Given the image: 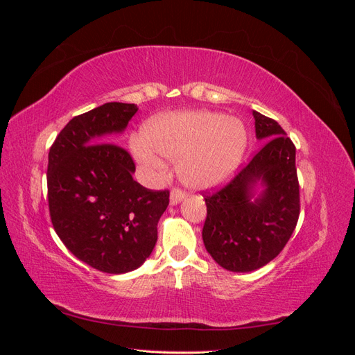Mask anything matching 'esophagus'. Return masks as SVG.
Listing matches in <instances>:
<instances>
[{
  "instance_id": "34e87169",
  "label": "esophagus",
  "mask_w": 355,
  "mask_h": 355,
  "mask_svg": "<svg viewBox=\"0 0 355 355\" xmlns=\"http://www.w3.org/2000/svg\"><path fill=\"white\" fill-rule=\"evenodd\" d=\"M185 196H187V192L184 189L173 188V189H171V192H170V202L171 204H178V202H180L182 200L185 198Z\"/></svg>"
}]
</instances>
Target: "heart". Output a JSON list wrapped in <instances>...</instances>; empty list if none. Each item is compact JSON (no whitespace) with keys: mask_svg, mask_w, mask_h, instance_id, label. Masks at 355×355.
Segmentation results:
<instances>
[{"mask_svg":"<svg viewBox=\"0 0 355 355\" xmlns=\"http://www.w3.org/2000/svg\"><path fill=\"white\" fill-rule=\"evenodd\" d=\"M133 144L136 157L163 168L155 154L178 161V173L192 188L227 180L243 158L247 133L241 121L218 112H179L151 118Z\"/></svg>","mask_w":355,"mask_h":355,"instance_id":"1","label":"heart"}]
</instances>
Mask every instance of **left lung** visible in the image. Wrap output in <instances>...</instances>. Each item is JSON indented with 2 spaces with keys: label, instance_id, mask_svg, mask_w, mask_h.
Returning <instances> with one entry per match:
<instances>
[{
  "label": "left lung",
  "instance_id": "8db88e82",
  "mask_svg": "<svg viewBox=\"0 0 355 355\" xmlns=\"http://www.w3.org/2000/svg\"><path fill=\"white\" fill-rule=\"evenodd\" d=\"M256 137L265 141L227 185L202 191L207 218L202 241L222 268L249 272L280 254L300 211L296 148L275 120L253 111ZM266 191L251 201L252 188Z\"/></svg>",
  "mask_w": 355,
  "mask_h": 355
}]
</instances>
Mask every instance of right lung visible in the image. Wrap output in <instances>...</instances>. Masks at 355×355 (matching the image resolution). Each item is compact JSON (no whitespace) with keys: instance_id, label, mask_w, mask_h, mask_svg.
Instances as JSON below:
<instances>
[{"instance_id":"obj_1","label":"right lung","mask_w":355,"mask_h":355,"mask_svg":"<svg viewBox=\"0 0 355 355\" xmlns=\"http://www.w3.org/2000/svg\"><path fill=\"white\" fill-rule=\"evenodd\" d=\"M135 103L110 102L73 116L49 153L47 194L53 228L80 261L108 274L141 266L157 243L168 189L133 179L130 153L106 137L120 133Z\"/></svg>"}]
</instances>
